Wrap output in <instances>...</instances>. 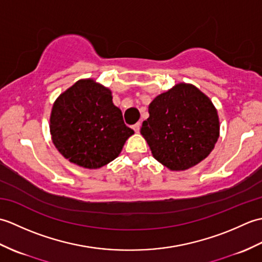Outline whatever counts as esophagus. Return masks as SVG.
<instances>
[{
  "label": "esophagus",
  "instance_id": "34e87169",
  "mask_svg": "<svg viewBox=\"0 0 262 262\" xmlns=\"http://www.w3.org/2000/svg\"><path fill=\"white\" fill-rule=\"evenodd\" d=\"M140 128H141V122H136L135 125H133V129H134L136 133L140 132Z\"/></svg>",
  "mask_w": 262,
  "mask_h": 262
}]
</instances>
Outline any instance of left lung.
<instances>
[{"label": "left lung", "instance_id": "left-lung-1", "mask_svg": "<svg viewBox=\"0 0 262 262\" xmlns=\"http://www.w3.org/2000/svg\"><path fill=\"white\" fill-rule=\"evenodd\" d=\"M141 134L153 157L172 171L187 170L208 157L220 135L217 111L196 86L177 84L148 105Z\"/></svg>", "mask_w": 262, "mask_h": 262}]
</instances>
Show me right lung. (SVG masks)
I'll use <instances>...</instances> for the list:
<instances>
[{"label": "right lung", "mask_w": 262, "mask_h": 262, "mask_svg": "<svg viewBox=\"0 0 262 262\" xmlns=\"http://www.w3.org/2000/svg\"><path fill=\"white\" fill-rule=\"evenodd\" d=\"M51 134L70 162L98 169L118 157L134 130L125 125L109 89L93 80H80L55 101Z\"/></svg>", "instance_id": "right-lung-1"}]
</instances>
